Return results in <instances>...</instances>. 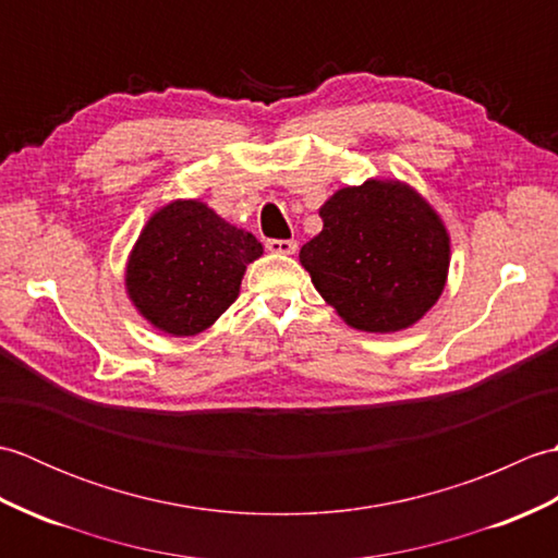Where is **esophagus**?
Masks as SVG:
<instances>
[{
  "mask_svg": "<svg viewBox=\"0 0 558 558\" xmlns=\"http://www.w3.org/2000/svg\"><path fill=\"white\" fill-rule=\"evenodd\" d=\"M266 248L272 254H294L298 252V240H268Z\"/></svg>",
  "mask_w": 558,
  "mask_h": 558,
  "instance_id": "1",
  "label": "esophagus"
}]
</instances>
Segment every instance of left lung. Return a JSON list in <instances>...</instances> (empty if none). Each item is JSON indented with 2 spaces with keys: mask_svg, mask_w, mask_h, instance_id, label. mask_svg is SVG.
<instances>
[{
  "mask_svg": "<svg viewBox=\"0 0 558 558\" xmlns=\"http://www.w3.org/2000/svg\"><path fill=\"white\" fill-rule=\"evenodd\" d=\"M324 230L300 252L314 288L352 328L393 333L444 292L448 234L429 204L400 182L345 186L322 206Z\"/></svg>",
  "mask_w": 558,
  "mask_h": 558,
  "instance_id": "left-lung-1",
  "label": "left lung"
}]
</instances>
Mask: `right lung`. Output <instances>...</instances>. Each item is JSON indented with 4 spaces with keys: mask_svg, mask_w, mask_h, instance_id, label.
I'll list each match as a JSON object with an SVG mask.
<instances>
[{
    "mask_svg": "<svg viewBox=\"0 0 558 558\" xmlns=\"http://www.w3.org/2000/svg\"><path fill=\"white\" fill-rule=\"evenodd\" d=\"M264 254L198 201H174L141 232L126 266V290L148 322L172 336H196L236 300L246 264Z\"/></svg>",
    "mask_w": 558,
    "mask_h": 558,
    "instance_id": "add662e5",
    "label": "right lung"
}]
</instances>
